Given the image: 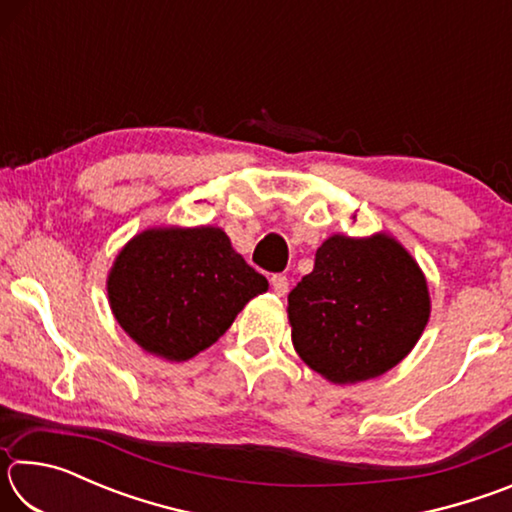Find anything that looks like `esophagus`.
Here are the masks:
<instances>
[{"label":"esophagus","instance_id":"obj_1","mask_svg":"<svg viewBox=\"0 0 512 512\" xmlns=\"http://www.w3.org/2000/svg\"><path fill=\"white\" fill-rule=\"evenodd\" d=\"M271 289L277 293V296H284V293L289 291V280H287V275H273L271 277Z\"/></svg>","mask_w":512,"mask_h":512}]
</instances>
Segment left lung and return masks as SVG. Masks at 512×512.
<instances>
[{"instance_id":"1","label":"left lung","mask_w":512,"mask_h":512,"mask_svg":"<svg viewBox=\"0 0 512 512\" xmlns=\"http://www.w3.org/2000/svg\"><path fill=\"white\" fill-rule=\"evenodd\" d=\"M293 348L334 384L384 375L418 343L429 291L395 239L329 237L314 271L289 293Z\"/></svg>"}]
</instances>
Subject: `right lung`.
<instances>
[{"instance_id": "add662e5", "label": "right lung", "mask_w": 512, "mask_h": 512, "mask_svg": "<svg viewBox=\"0 0 512 512\" xmlns=\"http://www.w3.org/2000/svg\"><path fill=\"white\" fill-rule=\"evenodd\" d=\"M268 289L219 228L146 230L121 250L108 277L112 314L146 352L187 361Z\"/></svg>"}]
</instances>
